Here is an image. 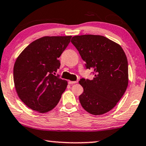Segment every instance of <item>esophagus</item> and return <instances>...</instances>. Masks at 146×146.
I'll list each match as a JSON object with an SVG mask.
<instances>
[{
  "label": "esophagus",
  "instance_id": "1",
  "mask_svg": "<svg viewBox=\"0 0 146 146\" xmlns=\"http://www.w3.org/2000/svg\"><path fill=\"white\" fill-rule=\"evenodd\" d=\"M77 82H78V81H71V80H69V81H68V83L70 84L77 83Z\"/></svg>",
  "mask_w": 146,
  "mask_h": 146
}]
</instances>
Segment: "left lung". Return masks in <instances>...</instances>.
Instances as JSON below:
<instances>
[{
  "label": "left lung",
  "mask_w": 146,
  "mask_h": 146,
  "mask_svg": "<svg viewBox=\"0 0 146 146\" xmlns=\"http://www.w3.org/2000/svg\"><path fill=\"white\" fill-rule=\"evenodd\" d=\"M71 42L77 48L93 80L80 79L84 91L79 96L82 107L93 115L114 108L126 91L129 82L128 62L120 44L100 35L75 36Z\"/></svg>",
  "instance_id": "obj_1"
}]
</instances>
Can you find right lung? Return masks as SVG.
<instances>
[{"instance_id":"obj_1","label":"right lung","mask_w":146,"mask_h":146,"mask_svg":"<svg viewBox=\"0 0 146 146\" xmlns=\"http://www.w3.org/2000/svg\"><path fill=\"white\" fill-rule=\"evenodd\" d=\"M71 36H44L30 43L19 54L13 68L18 97L40 113L57 105L68 82L53 75L60 66L58 58L70 42Z\"/></svg>"}]
</instances>
